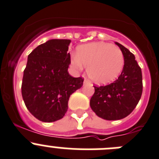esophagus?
<instances>
[{
    "mask_svg": "<svg viewBox=\"0 0 159 159\" xmlns=\"http://www.w3.org/2000/svg\"><path fill=\"white\" fill-rule=\"evenodd\" d=\"M83 83H84V85H87V84H89V81L87 79H85L84 81H83Z\"/></svg>",
    "mask_w": 159,
    "mask_h": 159,
    "instance_id": "34e87169",
    "label": "esophagus"
}]
</instances>
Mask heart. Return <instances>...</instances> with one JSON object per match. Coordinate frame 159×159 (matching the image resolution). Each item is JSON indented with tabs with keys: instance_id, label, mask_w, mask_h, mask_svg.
<instances>
[{
	"instance_id": "obj_1",
	"label": "heart",
	"mask_w": 159,
	"mask_h": 159,
	"mask_svg": "<svg viewBox=\"0 0 159 159\" xmlns=\"http://www.w3.org/2000/svg\"><path fill=\"white\" fill-rule=\"evenodd\" d=\"M122 51L116 45L97 42L78 47L70 56V65L78 72L87 67L89 78L97 84H107L120 75L124 67Z\"/></svg>"
}]
</instances>
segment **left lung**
Masks as SVG:
<instances>
[{"mask_svg":"<svg viewBox=\"0 0 159 159\" xmlns=\"http://www.w3.org/2000/svg\"><path fill=\"white\" fill-rule=\"evenodd\" d=\"M124 54V65L118 79L102 86H94L90 107L101 118L116 120L128 116L135 109L143 93L141 68L135 55L119 43H116Z\"/></svg>","mask_w":159,"mask_h":159,"instance_id":"obj_1","label":"left lung"}]
</instances>
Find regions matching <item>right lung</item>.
<instances>
[{
	"mask_svg": "<svg viewBox=\"0 0 159 159\" xmlns=\"http://www.w3.org/2000/svg\"><path fill=\"white\" fill-rule=\"evenodd\" d=\"M70 43V39H51L28 57L21 93L28 111L43 122L62 119L70 95L83 85L82 78H74L68 73Z\"/></svg>",
	"mask_w": 159,
	"mask_h": 159,
	"instance_id": "1",
	"label": "right lung"
}]
</instances>
